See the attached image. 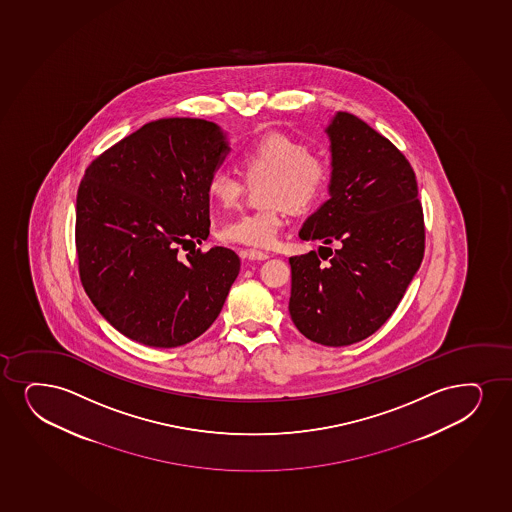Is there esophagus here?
<instances>
[{"label": "esophagus", "instance_id": "34e87169", "mask_svg": "<svg viewBox=\"0 0 512 512\" xmlns=\"http://www.w3.org/2000/svg\"><path fill=\"white\" fill-rule=\"evenodd\" d=\"M245 257H247L248 260L269 259V255L265 252H260V250H247V252H245Z\"/></svg>", "mask_w": 512, "mask_h": 512}]
</instances>
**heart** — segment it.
<instances>
[{
  "label": "heart",
  "mask_w": 512,
  "mask_h": 512,
  "mask_svg": "<svg viewBox=\"0 0 512 512\" xmlns=\"http://www.w3.org/2000/svg\"><path fill=\"white\" fill-rule=\"evenodd\" d=\"M241 171L248 181L267 177L260 198L265 205L224 224L221 238L228 243L269 248L278 241L288 209L305 212L326 195L331 183V160L314 152L309 143L286 134H269L241 152ZM243 179L217 167L207 179V193L222 209H234L243 195Z\"/></svg>",
  "instance_id": "obj_1"
}]
</instances>
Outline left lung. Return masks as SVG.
I'll return each instance as SVG.
<instances>
[{"mask_svg": "<svg viewBox=\"0 0 512 512\" xmlns=\"http://www.w3.org/2000/svg\"><path fill=\"white\" fill-rule=\"evenodd\" d=\"M326 131L331 198L300 229L302 240L326 247L290 257L288 309L309 340L347 347L376 333L397 309L423 262L424 215L416 174L390 139L347 112ZM331 242L339 245L335 253Z\"/></svg>", "mask_w": 512, "mask_h": 512, "instance_id": "1", "label": "left lung"}]
</instances>
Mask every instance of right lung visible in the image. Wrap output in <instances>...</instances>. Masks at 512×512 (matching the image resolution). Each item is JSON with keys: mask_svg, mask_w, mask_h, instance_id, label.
Segmentation results:
<instances>
[{"mask_svg": "<svg viewBox=\"0 0 512 512\" xmlns=\"http://www.w3.org/2000/svg\"><path fill=\"white\" fill-rule=\"evenodd\" d=\"M228 141L214 122H148L88 165L77 190L79 278L122 335L148 347L190 343L210 328L240 272L231 248L179 247L207 240V179Z\"/></svg>", "mask_w": 512, "mask_h": 512, "instance_id": "add662e5", "label": "right lung"}]
</instances>
